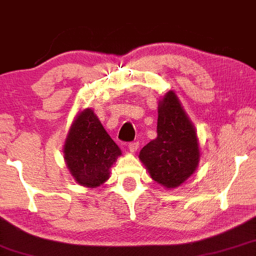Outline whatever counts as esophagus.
<instances>
[{
    "label": "esophagus",
    "instance_id": "obj_1",
    "mask_svg": "<svg viewBox=\"0 0 256 256\" xmlns=\"http://www.w3.org/2000/svg\"><path fill=\"white\" fill-rule=\"evenodd\" d=\"M138 146H139V144L137 143V142H131V143L128 144V151H130V152H136V151H137Z\"/></svg>",
    "mask_w": 256,
    "mask_h": 256
}]
</instances>
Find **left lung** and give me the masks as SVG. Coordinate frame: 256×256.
Instances as JSON below:
<instances>
[{
    "mask_svg": "<svg viewBox=\"0 0 256 256\" xmlns=\"http://www.w3.org/2000/svg\"><path fill=\"white\" fill-rule=\"evenodd\" d=\"M139 160L151 178L168 189L180 186L195 172L200 162L198 139L174 90L158 102L157 138L142 148Z\"/></svg>",
    "mask_w": 256,
    "mask_h": 256,
    "instance_id": "left-lung-1",
    "label": "left lung"
}]
</instances>
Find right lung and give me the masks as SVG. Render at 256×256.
I'll return each instance as SVG.
<instances>
[{"label": "right lung", "instance_id": "1", "mask_svg": "<svg viewBox=\"0 0 256 256\" xmlns=\"http://www.w3.org/2000/svg\"><path fill=\"white\" fill-rule=\"evenodd\" d=\"M122 154L94 112L85 108L70 125L64 158L78 184L96 188L110 178V168Z\"/></svg>", "mask_w": 256, "mask_h": 256}]
</instances>
